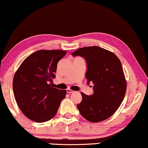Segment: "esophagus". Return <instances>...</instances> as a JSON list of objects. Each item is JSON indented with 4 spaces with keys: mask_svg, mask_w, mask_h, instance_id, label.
<instances>
[{
    "mask_svg": "<svg viewBox=\"0 0 148 148\" xmlns=\"http://www.w3.org/2000/svg\"><path fill=\"white\" fill-rule=\"evenodd\" d=\"M67 93L71 94V93H74V91H73V90H70V89H67Z\"/></svg>",
    "mask_w": 148,
    "mask_h": 148,
    "instance_id": "34e87169",
    "label": "esophagus"
}]
</instances>
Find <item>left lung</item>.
Here are the masks:
<instances>
[{
	"instance_id": "8db88e82",
	"label": "left lung",
	"mask_w": 148,
	"mask_h": 148,
	"mask_svg": "<svg viewBox=\"0 0 148 148\" xmlns=\"http://www.w3.org/2000/svg\"><path fill=\"white\" fill-rule=\"evenodd\" d=\"M85 60L88 83L94 84V93L82 92V101L77 108L90 122L106 120L118 110L125 97L127 84L120 60L114 53L97 46L79 48L72 53Z\"/></svg>"
}]
</instances>
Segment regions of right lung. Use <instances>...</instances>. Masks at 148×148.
Listing matches in <instances>:
<instances>
[{
  "instance_id": "1",
  "label": "right lung",
  "mask_w": 148,
  "mask_h": 148,
  "mask_svg": "<svg viewBox=\"0 0 148 148\" xmlns=\"http://www.w3.org/2000/svg\"><path fill=\"white\" fill-rule=\"evenodd\" d=\"M66 51L38 50L21 63L13 79V91L18 106L25 116L37 123L56 115L66 90L53 88L58 62Z\"/></svg>"
}]
</instances>
